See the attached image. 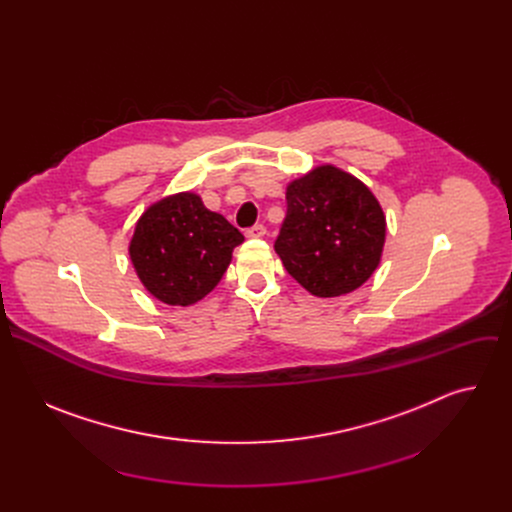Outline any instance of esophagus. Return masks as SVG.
I'll return each instance as SVG.
<instances>
[{
    "mask_svg": "<svg viewBox=\"0 0 512 512\" xmlns=\"http://www.w3.org/2000/svg\"><path fill=\"white\" fill-rule=\"evenodd\" d=\"M265 233H267V229L263 225H255V227L245 231V237L247 239H261V237H265Z\"/></svg>",
    "mask_w": 512,
    "mask_h": 512,
    "instance_id": "1",
    "label": "esophagus"
}]
</instances>
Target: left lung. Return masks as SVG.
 Returning a JSON list of instances; mask_svg holds the SVG:
<instances>
[{"instance_id":"obj_1","label":"left lung","mask_w":512,"mask_h":512,"mask_svg":"<svg viewBox=\"0 0 512 512\" xmlns=\"http://www.w3.org/2000/svg\"><path fill=\"white\" fill-rule=\"evenodd\" d=\"M285 200L287 214L275 253L312 296L350 294L375 273L383 257L387 221L367 184L324 164L291 180Z\"/></svg>"}]
</instances>
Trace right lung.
<instances>
[{"label":"right lung","instance_id":"1","mask_svg":"<svg viewBox=\"0 0 512 512\" xmlns=\"http://www.w3.org/2000/svg\"><path fill=\"white\" fill-rule=\"evenodd\" d=\"M245 237L194 192H178L150 204L137 218L129 259L150 294L188 308L216 287Z\"/></svg>","mask_w":512,"mask_h":512}]
</instances>
